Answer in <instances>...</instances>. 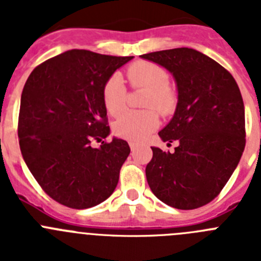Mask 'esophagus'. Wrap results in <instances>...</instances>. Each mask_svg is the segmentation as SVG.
<instances>
[{
	"label": "esophagus",
	"mask_w": 261,
	"mask_h": 261,
	"mask_svg": "<svg viewBox=\"0 0 261 261\" xmlns=\"http://www.w3.org/2000/svg\"><path fill=\"white\" fill-rule=\"evenodd\" d=\"M129 146H130V149H132V150H135L136 147H137V142L130 141V142H129Z\"/></svg>",
	"instance_id": "esophagus-1"
}]
</instances>
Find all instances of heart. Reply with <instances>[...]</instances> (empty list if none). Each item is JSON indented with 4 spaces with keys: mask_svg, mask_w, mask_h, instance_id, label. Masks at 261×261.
I'll list each match as a JSON object with an SVG mask.
<instances>
[{
    "mask_svg": "<svg viewBox=\"0 0 261 261\" xmlns=\"http://www.w3.org/2000/svg\"><path fill=\"white\" fill-rule=\"evenodd\" d=\"M126 77L133 89H145V111H128L114 124V133L117 137L140 141L153 133L159 124L156 110L161 115L174 112L177 103L175 90L168 84L167 71L162 66L150 61H137L126 69ZM128 91L123 78L114 74L103 87V103L107 112L117 116L125 110Z\"/></svg>",
    "mask_w": 261,
    "mask_h": 261,
    "instance_id": "1",
    "label": "heart"
}]
</instances>
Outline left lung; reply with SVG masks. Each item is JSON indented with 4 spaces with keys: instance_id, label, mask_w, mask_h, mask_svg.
Instances as JSON below:
<instances>
[{
    "instance_id": "left-lung-1",
    "label": "left lung",
    "mask_w": 261,
    "mask_h": 261,
    "mask_svg": "<svg viewBox=\"0 0 261 261\" xmlns=\"http://www.w3.org/2000/svg\"><path fill=\"white\" fill-rule=\"evenodd\" d=\"M171 71L177 86L174 117L158 133L177 141L174 153L151 147L146 166L151 192L172 208L191 211L220 195L246 145L244 105L234 77L192 48L142 55ZM170 145V144H168Z\"/></svg>"
}]
</instances>
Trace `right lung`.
Instances as JSON below:
<instances>
[{
	"instance_id": "add662e5",
	"label": "right lung",
	"mask_w": 261,
	"mask_h": 261,
	"mask_svg": "<svg viewBox=\"0 0 261 261\" xmlns=\"http://www.w3.org/2000/svg\"><path fill=\"white\" fill-rule=\"evenodd\" d=\"M133 56L71 49L41 62L23 87L18 137L23 159L55 201L86 209L107 200L128 158V142L110 135L103 87Z\"/></svg>"
}]
</instances>
